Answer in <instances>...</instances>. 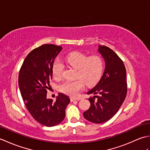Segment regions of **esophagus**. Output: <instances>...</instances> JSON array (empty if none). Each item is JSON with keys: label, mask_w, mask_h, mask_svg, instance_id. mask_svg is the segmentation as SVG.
Wrapping results in <instances>:
<instances>
[{"label": "esophagus", "mask_w": 150, "mask_h": 150, "mask_svg": "<svg viewBox=\"0 0 150 150\" xmlns=\"http://www.w3.org/2000/svg\"><path fill=\"white\" fill-rule=\"evenodd\" d=\"M70 100H71V102H73L74 100H77V99L74 97H70Z\"/></svg>", "instance_id": "1"}]
</instances>
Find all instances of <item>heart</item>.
I'll list each match as a JSON object with an SVG mask.
<instances>
[{
    "mask_svg": "<svg viewBox=\"0 0 150 150\" xmlns=\"http://www.w3.org/2000/svg\"><path fill=\"white\" fill-rule=\"evenodd\" d=\"M64 61L67 65L76 69L75 77L79 78L73 81H66L59 85V91L70 96L77 95L84 88V83L87 86L96 83L103 73L104 60L100 56L89 57L82 53L72 52L65 57ZM64 68L63 63L60 60H55L52 67L53 77H61Z\"/></svg>",
    "mask_w": 150,
    "mask_h": 150,
    "instance_id": "heart-1",
    "label": "heart"
}]
</instances>
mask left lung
I'll return each mask as SVG.
<instances>
[{
  "label": "left lung",
  "instance_id": "left-lung-1",
  "mask_svg": "<svg viewBox=\"0 0 150 150\" xmlns=\"http://www.w3.org/2000/svg\"><path fill=\"white\" fill-rule=\"evenodd\" d=\"M106 67L98 84L87 94L95 96L88 98L90 108L83 115L90 122L100 124L111 119L119 110L127 94L126 71L122 60L110 47L98 46Z\"/></svg>",
  "mask_w": 150,
  "mask_h": 150
}]
</instances>
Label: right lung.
Listing matches in <instances>:
<instances>
[{"label":"right lung","mask_w":150,"mask_h":150,"mask_svg":"<svg viewBox=\"0 0 150 150\" xmlns=\"http://www.w3.org/2000/svg\"><path fill=\"white\" fill-rule=\"evenodd\" d=\"M62 49L53 44L37 47L27 55L19 71L18 86L26 108L35 120L47 127L62 122L70 103L69 98L62 93L55 102L46 98L54 60Z\"/></svg>","instance_id":"right-lung-1"}]
</instances>
